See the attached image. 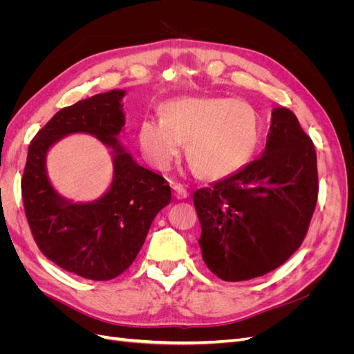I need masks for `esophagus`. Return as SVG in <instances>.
I'll return each mask as SVG.
<instances>
[{
  "instance_id": "esophagus-1",
  "label": "esophagus",
  "mask_w": 354,
  "mask_h": 354,
  "mask_svg": "<svg viewBox=\"0 0 354 354\" xmlns=\"http://www.w3.org/2000/svg\"><path fill=\"white\" fill-rule=\"evenodd\" d=\"M173 189H174V196L177 199H186L189 196V192L183 185H174Z\"/></svg>"
}]
</instances>
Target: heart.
Here are the masks:
<instances>
[{
    "mask_svg": "<svg viewBox=\"0 0 354 354\" xmlns=\"http://www.w3.org/2000/svg\"><path fill=\"white\" fill-rule=\"evenodd\" d=\"M159 115L137 127L138 149L158 169H167L186 142L192 169L226 178L250 162L260 143L259 113L241 99L185 95L164 102Z\"/></svg>",
    "mask_w": 354,
    "mask_h": 354,
    "instance_id": "b5f03b06",
    "label": "heart"
}]
</instances>
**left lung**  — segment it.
<instances>
[{"label":"left lung","instance_id":"1","mask_svg":"<svg viewBox=\"0 0 354 354\" xmlns=\"http://www.w3.org/2000/svg\"><path fill=\"white\" fill-rule=\"evenodd\" d=\"M317 190L312 138L291 111L273 109L260 158L195 192L202 260L227 282L277 269L301 245Z\"/></svg>","mask_w":354,"mask_h":354}]
</instances>
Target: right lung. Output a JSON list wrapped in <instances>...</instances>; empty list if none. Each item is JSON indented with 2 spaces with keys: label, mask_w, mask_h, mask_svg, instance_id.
<instances>
[{
  "label": "right lung",
  "mask_w": 354,
  "mask_h": 354,
  "mask_svg": "<svg viewBox=\"0 0 354 354\" xmlns=\"http://www.w3.org/2000/svg\"><path fill=\"white\" fill-rule=\"evenodd\" d=\"M125 90H111L60 109L30 142L22 178L26 218L38 248L63 270L111 281L133 264L171 187L136 162L120 142ZM90 133L110 149L113 183L91 203L62 197L46 174V153L63 136Z\"/></svg>",
  "instance_id": "add662e5"
}]
</instances>
